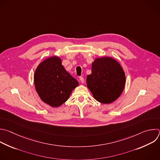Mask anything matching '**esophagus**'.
<instances>
[{"instance_id":"34e87169","label":"esophagus","mask_w":160,"mask_h":160,"mask_svg":"<svg viewBox=\"0 0 160 160\" xmlns=\"http://www.w3.org/2000/svg\"><path fill=\"white\" fill-rule=\"evenodd\" d=\"M79 79H80V82L81 83H83L84 82V78L83 77H80V78H79Z\"/></svg>"}]
</instances>
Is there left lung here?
I'll use <instances>...</instances> for the list:
<instances>
[{
  "label": "left lung",
  "instance_id": "left-lung-1",
  "mask_svg": "<svg viewBox=\"0 0 160 160\" xmlns=\"http://www.w3.org/2000/svg\"><path fill=\"white\" fill-rule=\"evenodd\" d=\"M125 82L122 67L109 57L95 59L92 63V73L87 77V87L94 98L102 103L116 100L124 90Z\"/></svg>",
  "mask_w": 160,
  "mask_h": 160
}]
</instances>
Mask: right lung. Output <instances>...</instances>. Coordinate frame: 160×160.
Wrapping results in <instances>:
<instances>
[{
    "mask_svg": "<svg viewBox=\"0 0 160 160\" xmlns=\"http://www.w3.org/2000/svg\"><path fill=\"white\" fill-rule=\"evenodd\" d=\"M34 83L41 100L52 107H59L65 102L78 85L57 57L49 58L39 65L34 73Z\"/></svg>",
    "mask_w": 160,
    "mask_h": 160,
    "instance_id": "add662e5",
    "label": "right lung"
}]
</instances>
